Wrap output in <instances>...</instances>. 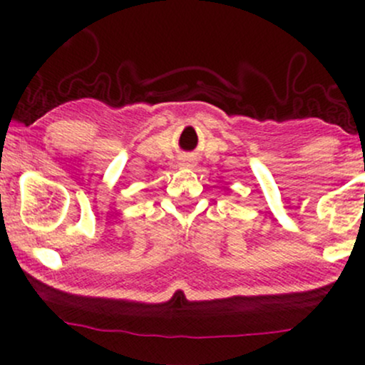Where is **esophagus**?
I'll return each mask as SVG.
<instances>
[{
    "label": "esophagus",
    "instance_id": "34e87169",
    "mask_svg": "<svg viewBox=\"0 0 365 365\" xmlns=\"http://www.w3.org/2000/svg\"><path fill=\"white\" fill-rule=\"evenodd\" d=\"M182 165H183V166H192V165H190V163H187V161H183V163H182Z\"/></svg>",
    "mask_w": 365,
    "mask_h": 365
}]
</instances>
